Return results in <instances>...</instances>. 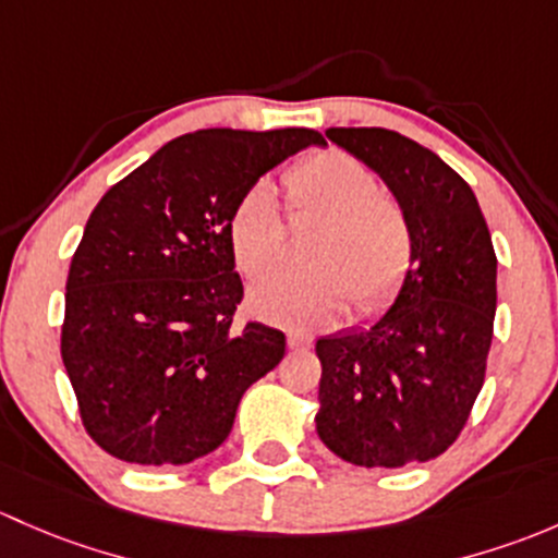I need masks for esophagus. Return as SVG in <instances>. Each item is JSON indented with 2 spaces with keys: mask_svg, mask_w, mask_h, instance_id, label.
Masks as SVG:
<instances>
[{
  "mask_svg": "<svg viewBox=\"0 0 558 558\" xmlns=\"http://www.w3.org/2000/svg\"><path fill=\"white\" fill-rule=\"evenodd\" d=\"M312 343H314V338L308 336V332H301V330L287 332V347L290 349H308Z\"/></svg>",
  "mask_w": 558,
  "mask_h": 558,
  "instance_id": "1",
  "label": "esophagus"
}]
</instances>
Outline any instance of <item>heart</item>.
<instances>
[{"mask_svg":"<svg viewBox=\"0 0 558 558\" xmlns=\"http://www.w3.org/2000/svg\"><path fill=\"white\" fill-rule=\"evenodd\" d=\"M292 220L314 217L322 228L308 246V268L274 274L252 287L250 308L284 327H327L354 312L371 317L398 298L413 263V231L403 206L378 191L365 163L322 150L284 174ZM284 217L266 182L246 187L228 215V244L239 271L257 279L284 257Z\"/></svg>","mask_w":558,"mask_h":558,"instance_id":"1","label":"heart"}]
</instances>
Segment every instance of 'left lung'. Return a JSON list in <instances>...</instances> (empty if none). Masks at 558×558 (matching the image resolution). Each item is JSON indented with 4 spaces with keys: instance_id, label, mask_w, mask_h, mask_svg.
<instances>
[{
    "instance_id": "left-lung-1",
    "label": "left lung",
    "mask_w": 558,
    "mask_h": 558,
    "mask_svg": "<svg viewBox=\"0 0 558 558\" xmlns=\"http://www.w3.org/2000/svg\"><path fill=\"white\" fill-rule=\"evenodd\" d=\"M325 136L376 171L408 215L413 263L373 325L317 341V433L360 468L444 453L484 387L497 312V255L468 182L418 142L387 129Z\"/></svg>"
}]
</instances>
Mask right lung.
<instances>
[{
  "label": "right lung",
  "instance_id": "obj_1",
  "mask_svg": "<svg viewBox=\"0 0 558 558\" xmlns=\"http://www.w3.org/2000/svg\"><path fill=\"white\" fill-rule=\"evenodd\" d=\"M319 131L204 129L160 147L85 222L66 279L61 357L90 438L134 464H187L231 435L241 395L284 332L233 327L244 298L228 215Z\"/></svg>",
  "mask_w": 558,
  "mask_h": 558
}]
</instances>
